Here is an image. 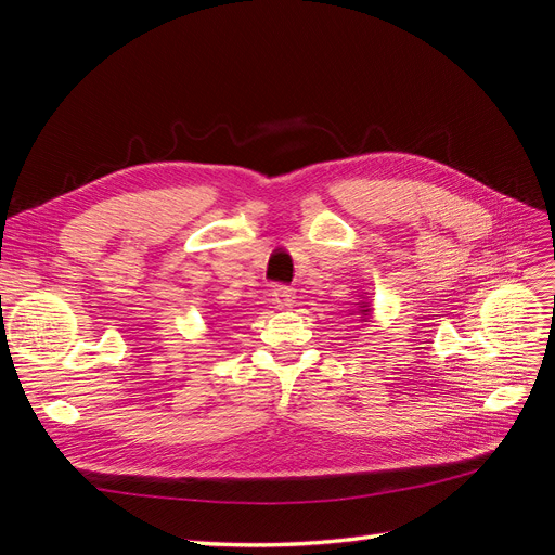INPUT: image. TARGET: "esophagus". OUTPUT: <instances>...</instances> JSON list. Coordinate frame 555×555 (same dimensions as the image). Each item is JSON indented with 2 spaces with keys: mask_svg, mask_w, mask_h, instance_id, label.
<instances>
[{
  "mask_svg": "<svg viewBox=\"0 0 555 555\" xmlns=\"http://www.w3.org/2000/svg\"><path fill=\"white\" fill-rule=\"evenodd\" d=\"M271 296H273L271 300L278 308H287V306H292V300H294V292L289 287H275L271 292Z\"/></svg>",
  "mask_w": 555,
  "mask_h": 555,
  "instance_id": "obj_1",
  "label": "esophagus"
}]
</instances>
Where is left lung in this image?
Wrapping results in <instances>:
<instances>
[{
  "mask_svg": "<svg viewBox=\"0 0 555 555\" xmlns=\"http://www.w3.org/2000/svg\"><path fill=\"white\" fill-rule=\"evenodd\" d=\"M357 306H359V314H361L363 319H367V317L373 314V308L367 306V304H363V300H361V304H357ZM363 319H361V322H363Z\"/></svg>",
  "mask_w": 555,
  "mask_h": 555,
  "instance_id": "8db88e82",
  "label": "left lung"
}]
</instances>
